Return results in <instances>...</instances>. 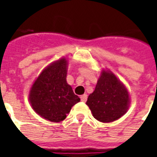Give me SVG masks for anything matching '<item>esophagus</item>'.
Returning <instances> with one entry per match:
<instances>
[{
    "mask_svg": "<svg viewBox=\"0 0 157 157\" xmlns=\"http://www.w3.org/2000/svg\"><path fill=\"white\" fill-rule=\"evenodd\" d=\"M81 100H82V102H85L87 100V95L86 94H83V95L81 96Z\"/></svg>",
    "mask_w": 157,
    "mask_h": 157,
    "instance_id": "34e87169",
    "label": "esophagus"
}]
</instances>
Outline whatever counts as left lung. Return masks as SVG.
Wrapping results in <instances>:
<instances>
[{
    "instance_id": "1",
    "label": "left lung",
    "mask_w": 157,
    "mask_h": 157,
    "mask_svg": "<svg viewBox=\"0 0 157 157\" xmlns=\"http://www.w3.org/2000/svg\"><path fill=\"white\" fill-rule=\"evenodd\" d=\"M129 102L125 86L110 71L102 70L94 92L88 96L86 105L96 119L110 123L126 113Z\"/></svg>"
}]
</instances>
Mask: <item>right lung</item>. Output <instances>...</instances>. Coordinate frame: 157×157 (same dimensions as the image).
<instances>
[{
	"mask_svg": "<svg viewBox=\"0 0 157 157\" xmlns=\"http://www.w3.org/2000/svg\"><path fill=\"white\" fill-rule=\"evenodd\" d=\"M68 61L61 58L48 65L31 86L29 102L33 109L48 121H63L75 103L81 101L66 82Z\"/></svg>",
	"mask_w": 157,
	"mask_h": 157,
	"instance_id": "1",
	"label": "right lung"
}]
</instances>
